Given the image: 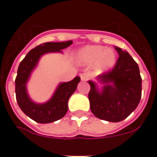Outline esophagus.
Instances as JSON below:
<instances>
[{
  "instance_id": "esophagus-1",
  "label": "esophagus",
  "mask_w": 157,
  "mask_h": 157,
  "mask_svg": "<svg viewBox=\"0 0 157 157\" xmlns=\"http://www.w3.org/2000/svg\"><path fill=\"white\" fill-rule=\"evenodd\" d=\"M80 78L82 81H87L90 79V75L88 73H82L80 75Z\"/></svg>"
}]
</instances>
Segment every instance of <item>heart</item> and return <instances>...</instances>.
<instances>
[{
  "label": "heart",
  "mask_w": 157,
  "mask_h": 157,
  "mask_svg": "<svg viewBox=\"0 0 157 157\" xmlns=\"http://www.w3.org/2000/svg\"><path fill=\"white\" fill-rule=\"evenodd\" d=\"M78 58L84 63H95L99 71L110 69L116 63V53L111 49H105L100 46H88L80 50Z\"/></svg>",
  "instance_id": "obj_1"
}]
</instances>
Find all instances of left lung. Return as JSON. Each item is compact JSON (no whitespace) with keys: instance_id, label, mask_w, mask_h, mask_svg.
I'll return each instance as SVG.
<instances>
[{"instance_id":"obj_1","label":"left lung","mask_w":157,"mask_h":157,"mask_svg":"<svg viewBox=\"0 0 157 157\" xmlns=\"http://www.w3.org/2000/svg\"><path fill=\"white\" fill-rule=\"evenodd\" d=\"M119 58L111 70L105 71L98 78L104 84L102 92L95 84L90 85L88 98L91 112L97 118L109 122L125 120L139 104L142 91V78L136 61L127 51L115 47ZM110 82L113 86L109 85Z\"/></svg>"}]
</instances>
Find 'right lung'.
<instances>
[{"label":"right lung","mask_w":157,"mask_h":157,"mask_svg":"<svg viewBox=\"0 0 157 157\" xmlns=\"http://www.w3.org/2000/svg\"><path fill=\"white\" fill-rule=\"evenodd\" d=\"M71 44L72 41L41 44L32 49L18 67L15 79L17 102L21 111L36 122L40 124L52 123L60 120L67 114L68 100L75 91L80 78L77 76L72 81L61 83L50 100L46 103L38 104L33 103L27 94L25 86L29 75L42 54L49 52H62L61 50L68 47Z\"/></svg>","instance_id":"obj_1"}]
</instances>
